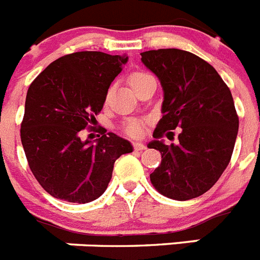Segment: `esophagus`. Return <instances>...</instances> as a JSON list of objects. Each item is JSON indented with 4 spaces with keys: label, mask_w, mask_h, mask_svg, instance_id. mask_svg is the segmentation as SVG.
Returning a JSON list of instances; mask_svg holds the SVG:
<instances>
[{
    "label": "esophagus",
    "mask_w": 260,
    "mask_h": 260,
    "mask_svg": "<svg viewBox=\"0 0 260 260\" xmlns=\"http://www.w3.org/2000/svg\"><path fill=\"white\" fill-rule=\"evenodd\" d=\"M134 150L135 151H143V150H146V146H144L143 143L135 142V143H134Z\"/></svg>",
    "instance_id": "obj_1"
}]
</instances>
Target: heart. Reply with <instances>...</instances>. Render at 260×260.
Segmentation results:
<instances>
[{
  "label": "heart",
  "mask_w": 260,
  "mask_h": 260,
  "mask_svg": "<svg viewBox=\"0 0 260 260\" xmlns=\"http://www.w3.org/2000/svg\"><path fill=\"white\" fill-rule=\"evenodd\" d=\"M147 77H150V75L137 71V73H133L128 77V83L133 87L134 84H137L138 82H141L142 79H144ZM125 132L128 135H132V137H141L144 132V123L141 122V121H130V122H127L125 125Z\"/></svg>",
  "instance_id": "1"
}]
</instances>
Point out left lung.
Segmentation results:
<instances>
[{"label": "left lung", "mask_w": 260, "mask_h": 260, "mask_svg": "<svg viewBox=\"0 0 260 260\" xmlns=\"http://www.w3.org/2000/svg\"><path fill=\"white\" fill-rule=\"evenodd\" d=\"M141 56L164 92V116L147 144L161 153L151 182L168 198H197L217 182L231 161L238 133L231 89L208 62L186 50H148ZM176 127H181L179 142L167 146L162 135Z\"/></svg>", "instance_id": "8db88e82"}]
</instances>
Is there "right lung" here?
I'll list each match as a JSON object with an SVG mask.
<instances>
[{
    "mask_svg": "<svg viewBox=\"0 0 260 260\" xmlns=\"http://www.w3.org/2000/svg\"><path fill=\"white\" fill-rule=\"evenodd\" d=\"M127 59L126 54L71 53L53 61L29 86L20 139L31 172L54 198L95 201L107 190L114 161L133 152L132 143L114 133L93 142L79 137L103 109Z\"/></svg>",
    "mask_w": 260,
    "mask_h": 260,
    "instance_id": "right-lung-1",
    "label": "right lung"
}]
</instances>
